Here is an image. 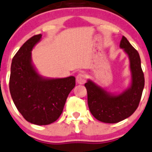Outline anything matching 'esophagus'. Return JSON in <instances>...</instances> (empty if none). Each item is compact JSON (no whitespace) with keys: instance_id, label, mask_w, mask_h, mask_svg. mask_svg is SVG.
<instances>
[{"instance_id":"esophagus-1","label":"esophagus","mask_w":152,"mask_h":152,"mask_svg":"<svg viewBox=\"0 0 152 152\" xmlns=\"http://www.w3.org/2000/svg\"><path fill=\"white\" fill-rule=\"evenodd\" d=\"M86 75L84 74L80 73L77 75V77H76V81L78 84H83V83L86 82Z\"/></svg>"}]
</instances>
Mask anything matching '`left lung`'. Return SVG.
<instances>
[{
	"label": "left lung",
	"instance_id": "left-lung-1",
	"mask_svg": "<svg viewBox=\"0 0 152 152\" xmlns=\"http://www.w3.org/2000/svg\"><path fill=\"white\" fill-rule=\"evenodd\" d=\"M119 46L129 58L131 86L121 93L115 94L107 92L89 79L84 85L91 113L96 119L105 123H117L131 116L138 107L145 85L137 50L125 37H122Z\"/></svg>",
	"mask_w": 152,
	"mask_h": 152
}]
</instances>
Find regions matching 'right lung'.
I'll return each instance as SVG.
<instances>
[{"instance_id": "1", "label": "right lung", "mask_w": 152, "mask_h": 152, "mask_svg": "<svg viewBox=\"0 0 152 152\" xmlns=\"http://www.w3.org/2000/svg\"><path fill=\"white\" fill-rule=\"evenodd\" d=\"M42 36H34L20 48L12 59L10 77V94L15 107L27 122L37 125L57 120L75 86L74 76L48 78L37 72L31 51Z\"/></svg>"}]
</instances>
